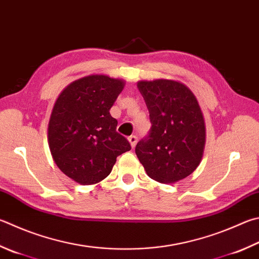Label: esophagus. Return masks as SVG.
I'll use <instances>...</instances> for the list:
<instances>
[{"instance_id": "1", "label": "esophagus", "mask_w": 259, "mask_h": 259, "mask_svg": "<svg viewBox=\"0 0 259 259\" xmlns=\"http://www.w3.org/2000/svg\"><path fill=\"white\" fill-rule=\"evenodd\" d=\"M128 140H129V143H130V145H131V147H135L136 146V144H137V137H136V136H130V137L128 138Z\"/></svg>"}]
</instances>
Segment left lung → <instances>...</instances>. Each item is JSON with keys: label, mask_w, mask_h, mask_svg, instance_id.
<instances>
[{"label": "left lung", "mask_w": 259, "mask_h": 259, "mask_svg": "<svg viewBox=\"0 0 259 259\" xmlns=\"http://www.w3.org/2000/svg\"><path fill=\"white\" fill-rule=\"evenodd\" d=\"M137 87L152 128L136 146V155L153 180L166 185L180 181L198 167L204 154L206 126L199 103L180 81L140 80Z\"/></svg>", "instance_id": "1"}]
</instances>
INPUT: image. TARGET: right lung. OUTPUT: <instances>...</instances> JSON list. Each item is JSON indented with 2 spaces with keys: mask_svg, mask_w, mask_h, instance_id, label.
<instances>
[{
  "mask_svg": "<svg viewBox=\"0 0 259 259\" xmlns=\"http://www.w3.org/2000/svg\"><path fill=\"white\" fill-rule=\"evenodd\" d=\"M124 84L123 79L91 74L68 84L56 98L49 122V147L56 166L79 185L104 180L116 157L131 149L110 114Z\"/></svg>",
  "mask_w": 259,
  "mask_h": 259,
  "instance_id": "obj_1",
  "label": "right lung"
}]
</instances>
